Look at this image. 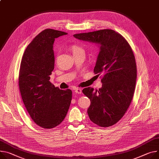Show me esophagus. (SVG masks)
Here are the masks:
<instances>
[{"instance_id":"esophagus-1","label":"esophagus","mask_w":159,"mask_h":159,"mask_svg":"<svg viewBox=\"0 0 159 159\" xmlns=\"http://www.w3.org/2000/svg\"><path fill=\"white\" fill-rule=\"evenodd\" d=\"M75 92L76 93H78V94H81V90L80 89H76L75 90Z\"/></svg>"}]
</instances>
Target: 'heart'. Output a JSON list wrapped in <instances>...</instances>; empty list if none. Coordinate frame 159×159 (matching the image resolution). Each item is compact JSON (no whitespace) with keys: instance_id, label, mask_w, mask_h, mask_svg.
Returning a JSON list of instances; mask_svg holds the SVG:
<instances>
[{"instance_id":"obj_1","label":"heart","mask_w":159,"mask_h":159,"mask_svg":"<svg viewBox=\"0 0 159 159\" xmlns=\"http://www.w3.org/2000/svg\"><path fill=\"white\" fill-rule=\"evenodd\" d=\"M71 51H72L73 55H75L76 53H78L79 52H84L83 49L80 46H78V45H73V46H72V47H71Z\"/></svg>"}]
</instances>
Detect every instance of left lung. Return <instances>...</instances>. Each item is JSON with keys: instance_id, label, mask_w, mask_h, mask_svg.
<instances>
[{"instance_id": "8db88e82", "label": "left lung", "mask_w": 159, "mask_h": 159, "mask_svg": "<svg viewBox=\"0 0 159 159\" xmlns=\"http://www.w3.org/2000/svg\"><path fill=\"white\" fill-rule=\"evenodd\" d=\"M73 36L100 44L93 72L101 75L102 86L99 90L88 87L82 92L90 99V120L100 127L111 126L124 116L132 100L137 78L135 56L127 41L111 29Z\"/></svg>"}]
</instances>
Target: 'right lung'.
<instances>
[{
    "label": "right lung",
    "mask_w": 159,
    "mask_h": 159,
    "mask_svg": "<svg viewBox=\"0 0 159 159\" xmlns=\"http://www.w3.org/2000/svg\"><path fill=\"white\" fill-rule=\"evenodd\" d=\"M66 34L52 29L43 30L27 46L21 61L18 84L21 98L31 118L43 129L62 123L72 100L70 89L60 90L50 81L55 65V39Z\"/></svg>",
    "instance_id": "1"
}]
</instances>
